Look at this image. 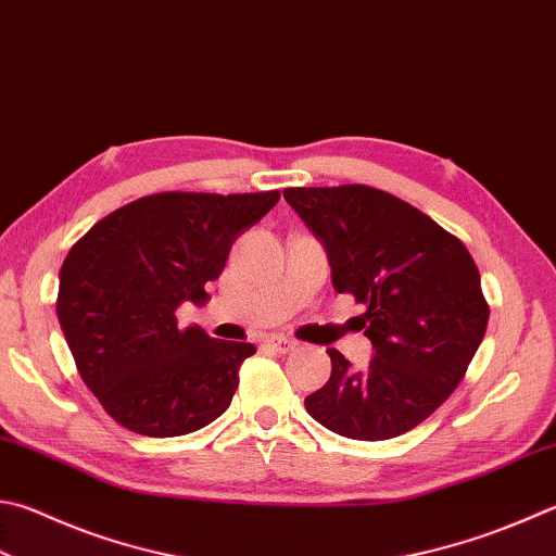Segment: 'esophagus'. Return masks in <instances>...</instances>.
Wrapping results in <instances>:
<instances>
[{"instance_id": "34e87169", "label": "esophagus", "mask_w": 556, "mask_h": 556, "mask_svg": "<svg viewBox=\"0 0 556 556\" xmlns=\"http://www.w3.org/2000/svg\"><path fill=\"white\" fill-rule=\"evenodd\" d=\"M266 343L278 353H290V351H295V345H298V341L286 339V337H270Z\"/></svg>"}]
</instances>
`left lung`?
Listing matches in <instances>:
<instances>
[{
	"label": "left lung",
	"mask_w": 556,
	"mask_h": 556,
	"mask_svg": "<svg viewBox=\"0 0 556 556\" xmlns=\"http://www.w3.org/2000/svg\"><path fill=\"white\" fill-rule=\"evenodd\" d=\"M327 249L331 282L368 309V368L329 349V382L307 414L353 441H387L424 424L467 372L489 305L467 247L431 217L380 188L349 184L282 191Z\"/></svg>",
	"instance_id": "obj_1"
}]
</instances>
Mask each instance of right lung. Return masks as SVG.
Masks as SVG:
<instances>
[{
	"label": "right lung",
	"mask_w": 556,
	"mask_h": 556,
	"mask_svg": "<svg viewBox=\"0 0 556 556\" xmlns=\"http://www.w3.org/2000/svg\"><path fill=\"white\" fill-rule=\"evenodd\" d=\"M264 193H154L99 219L60 268L58 319L84 384L132 433H193L227 412L251 343L181 329L235 239L278 203Z\"/></svg>",
	"instance_id": "1"
}]
</instances>
